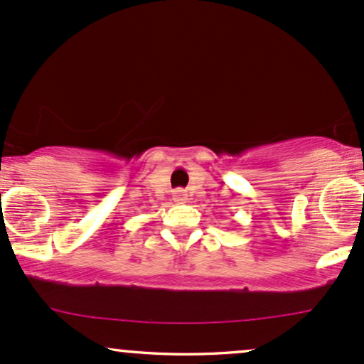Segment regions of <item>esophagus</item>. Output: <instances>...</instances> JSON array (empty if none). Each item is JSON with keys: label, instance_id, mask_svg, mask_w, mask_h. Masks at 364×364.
<instances>
[{"label": "esophagus", "instance_id": "1", "mask_svg": "<svg viewBox=\"0 0 364 364\" xmlns=\"http://www.w3.org/2000/svg\"><path fill=\"white\" fill-rule=\"evenodd\" d=\"M173 200H174V202H178V203H185L186 202V193H185V191H181V190L174 191Z\"/></svg>", "mask_w": 364, "mask_h": 364}]
</instances>
